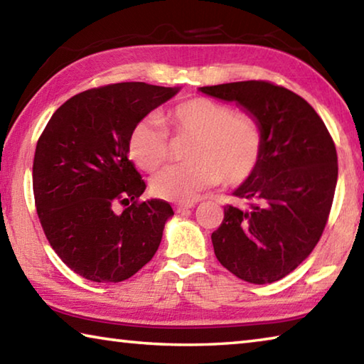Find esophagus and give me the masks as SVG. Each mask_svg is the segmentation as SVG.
<instances>
[{
  "mask_svg": "<svg viewBox=\"0 0 364 364\" xmlns=\"http://www.w3.org/2000/svg\"><path fill=\"white\" fill-rule=\"evenodd\" d=\"M196 207V202H180V204H176V212H184L188 210V208H193Z\"/></svg>",
  "mask_w": 364,
  "mask_h": 364,
  "instance_id": "34e87169",
  "label": "esophagus"
}]
</instances>
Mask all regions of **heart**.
Segmentation results:
<instances>
[{"label":"heart","instance_id":"1","mask_svg":"<svg viewBox=\"0 0 364 364\" xmlns=\"http://www.w3.org/2000/svg\"><path fill=\"white\" fill-rule=\"evenodd\" d=\"M178 136H194L188 164L160 171L151 180L154 196L189 202L223 180L237 186L254 175L262 160L264 133L260 120L236 112L210 97H191L165 115ZM128 152L141 170L156 171L170 159V134L159 117L139 120L128 138Z\"/></svg>","mask_w":364,"mask_h":364}]
</instances>
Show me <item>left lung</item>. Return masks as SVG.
I'll return each instance as SVG.
<instances>
[{
  "label": "left lung",
  "mask_w": 364,
  "mask_h": 364,
  "mask_svg": "<svg viewBox=\"0 0 364 364\" xmlns=\"http://www.w3.org/2000/svg\"><path fill=\"white\" fill-rule=\"evenodd\" d=\"M199 90L237 102L264 133L260 164L232 193L247 208L225 207L212 234L215 255L242 281H279L311 254L328 223L338 170L334 141L316 110L284 86L249 80Z\"/></svg>",
  "instance_id": "1"
}]
</instances>
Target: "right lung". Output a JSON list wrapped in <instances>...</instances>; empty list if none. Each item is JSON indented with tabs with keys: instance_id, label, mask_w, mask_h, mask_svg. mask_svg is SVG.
Instances as JSON below:
<instances>
[{
	"instance_id": "add662e5",
	"label": "right lung",
	"mask_w": 364,
	"mask_h": 364,
	"mask_svg": "<svg viewBox=\"0 0 364 364\" xmlns=\"http://www.w3.org/2000/svg\"><path fill=\"white\" fill-rule=\"evenodd\" d=\"M180 88L127 82L65 101L36 143L33 196L43 231L85 279L120 282L151 260L173 215L168 202H139L146 183L128 159L139 120ZM127 205L122 214L114 212Z\"/></svg>"
}]
</instances>
